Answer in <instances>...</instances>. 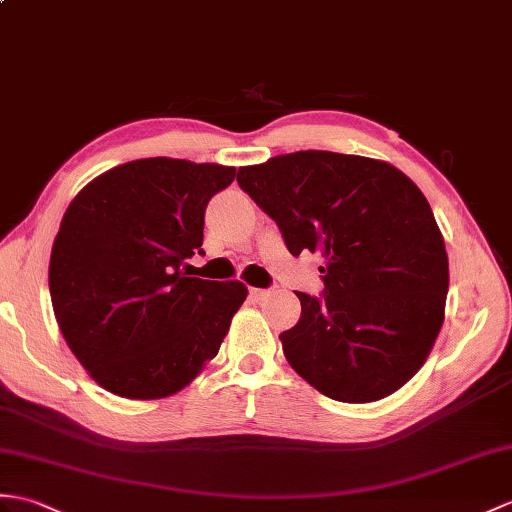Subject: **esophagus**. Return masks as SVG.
Returning a JSON list of instances; mask_svg holds the SVG:
<instances>
[{"label": "esophagus", "mask_w": 512, "mask_h": 512, "mask_svg": "<svg viewBox=\"0 0 512 512\" xmlns=\"http://www.w3.org/2000/svg\"><path fill=\"white\" fill-rule=\"evenodd\" d=\"M251 296H253L255 301H266L268 296H272V290H257V288H253Z\"/></svg>", "instance_id": "34e87169"}]
</instances>
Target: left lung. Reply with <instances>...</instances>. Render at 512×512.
<instances>
[{
  "mask_svg": "<svg viewBox=\"0 0 512 512\" xmlns=\"http://www.w3.org/2000/svg\"><path fill=\"white\" fill-rule=\"evenodd\" d=\"M237 183L292 255L323 257V299L296 292L279 336L307 384L344 403L379 401L417 375L445 320L449 264L430 202L395 165L301 150L246 165Z\"/></svg>",
  "mask_w": 512,
  "mask_h": 512,
  "instance_id": "left-lung-1",
  "label": "left lung"
}]
</instances>
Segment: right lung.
<instances>
[{"label":"right lung","mask_w":512,"mask_h":512,"mask_svg":"<svg viewBox=\"0 0 512 512\" xmlns=\"http://www.w3.org/2000/svg\"><path fill=\"white\" fill-rule=\"evenodd\" d=\"M235 168L152 157L95 176L69 202L50 257L56 323L95 384L126 399L176 395L220 351L242 281L187 277L205 207Z\"/></svg>","instance_id":"add662e5"}]
</instances>
